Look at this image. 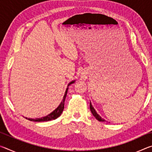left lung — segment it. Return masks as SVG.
I'll return each instance as SVG.
<instances>
[{"label":"left lung","instance_id":"8db88e82","mask_svg":"<svg viewBox=\"0 0 152 152\" xmlns=\"http://www.w3.org/2000/svg\"><path fill=\"white\" fill-rule=\"evenodd\" d=\"M90 109H91V112L92 113V115H93V116L96 118V119L99 121H102V122H104L105 121V120L101 118V117L100 116L99 114H97V113L96 112V110L94 109V107H92V105L91 104V102H90Z\"/></svg>","mask_w":152,"mask_h":152}]
</instances>
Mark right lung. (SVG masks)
<instances>
[{"label": "right lung", "instance_id": "add662e5", "mask_svg": "<svg viewBox=\"0 0 152 152\" xmlns=\"http://www.w3.org/2000/svg\"><path fill=\"white\" fill-rule=\"evenodd\" d=\"M74 82V81L71 82L70 83L68 84V86L70 85V84H73ZM68 87L66 88L65 94H64V96L63 97V99H62V101L61 102L60 104L59 105L57 109H55L52 113H51L50 114L48 115L47 116H45V117H42V118H39V119H30V118H27V117H25V118H26L27 119L31 121H37V122L48 121H51V120H53V119H57L58 117L60 116L61 114V113H62L63 110H64V101H65L67 92H68Z\"/></svg>", "mask_w": 152, "mask_h": 152}]
</instances>
